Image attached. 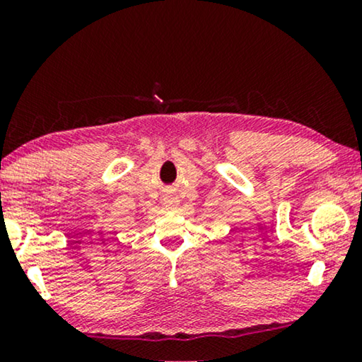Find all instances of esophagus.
I'll use <instances>...</instances> for the list:
<instances>
[{"instance_id": "obj_1", "label": "esophagus", "mask_w": 362, "mask_h": 362, "mask_svg": "<svg viewBox=\"0 0 362 362\" xmlns=\"http://www.w3.org/2000/svg\"><path fill=\"white\" fill-rule=\"evenodd\" d=\"M165 204H166V207H173L176 204V199L173 196H166L165 197Z\"/></svg>"}]
</instances>
